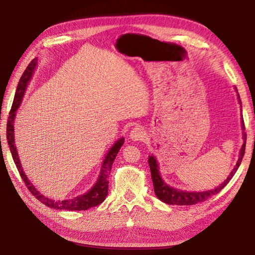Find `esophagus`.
I'll use <instances>...</instances> for the list:
<instances>
[{
  "label": "esophagus",
  "mask_w": 255,
  "mask_h": 255,
  "mask_svg": "<svg viewBox=\"0 0 255 255\" xmlns=\"http://www.w3.org/2000/svg\"><path fill=\"white\" fill-rule=\"evenodd\" d=\"M144 136H145V132L141 127L132 128V130L130 131V134H129V137H130V139L133 140V141H139V140H143Z\"/></svg>",
  "instance_id": "obj_1"
}]
</instances>
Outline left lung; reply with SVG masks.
Instances as JSON below:
<instances>
[{
	"label": "left lung",
	"instance_id": "8db88e82",
	"mask_svg": "<svg viewBox=\"0 0 255 255\" xmlns=\"http://www.w3.org/2000/svg\"><path fill=\"white\" fill-rule=\"evenodd\" d=\"M238 92V90H237ZM238 99L240 101V96L238 94ZM242 128L245 129V123H243V118H242ZM243 139H245V142L242 144V148L240 150V155L239 159H238V162L236 166L234 167V170L231 171L229 174L228 178L219 185L217 188L211 189V191H206V192H183L180 191V189H175L173 187H170L167 184H165L162 180L159 173V166L158 163H156V160L153 155L149 156V166H150V171H151V177H152V182H153V187H154V193L160 200H162L163 203H166L169 205H181V206H186V205H195L197 203H202L207 200L209 197L214 196L217 193H219L221 189H223L227 184L229 183V181L232 178V176L235 175V173L237 172L238 167L240 166L241 161L243 155H245V151H246V142H247V134L243 133Z\"/></svg>",
	"mask_w": 255,
	"mask_h": 255
}]
</instances>
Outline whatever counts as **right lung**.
Segmentation results:
<instances>
[{
	"mask_svg": "<svg viewBox=\"0 0 255 255\" xmlns=\"http://www.w3.org/2000/svg\"><path fill=\"white\" fill-rule=\"evenodd\" d=\"M36 63H37V59H34V60H32L28 64V67L26 68L23 75H21V78H20L18 85H17V89H16V92H15L13 105H12V108H10L9 116L7 119V127H6V137H7V143H8V147L10 150V153H12L13 160L15 162L16 167H17V170L19 172L21 180L24 181L25 185L27 186V188L29 189V192L34 195V196L38 200H39L40 203L45 204L46 206H48V207H50V208L60 209V210H86L89 208L94 207V206L102 204L105 200L107 194H108L107 176L110 175L114 160H115L118 151L121 150L122 145L124 144L125 139L122 138V139L117 140L115 144H114L111 148V150L108 151V153L106 154L105 159H104V162H103L102 170H101L99 178H97V182L88 193H85L83 195H81V196H78V197L72 198V199H64V200H53V199H50V198L44 196V195H41L34 187V185H32V184L29 182L28 178H27V176L25 175L23 169H21L20 161H19L18 154H17V150H16V147H15V141H14L15 112L21 103V99H23L27 85H28V82L30 81L32 72H34Z\"/></svg>",
	"mask_w": 255,
	"mask_h": 255,
	"instance_id": "right-lung-1",
	"label": "right lung"
}]
</instances>
